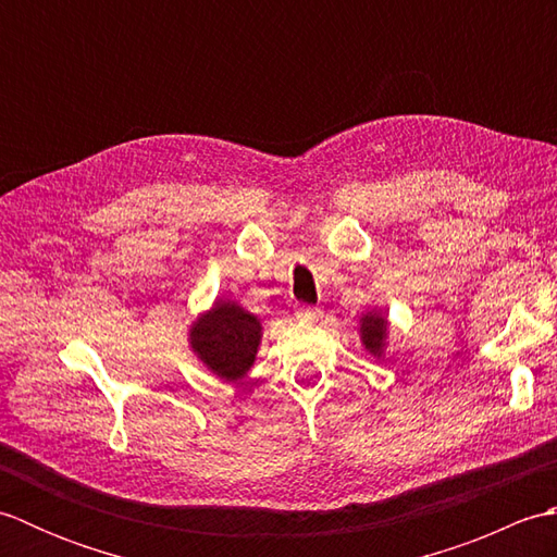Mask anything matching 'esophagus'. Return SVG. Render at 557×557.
<instances>
[{
  "label": "esophagus",
  "mask_w": 557,
  "mask_h": 557,
  "mask_svg": "<svg viewBox=\"0 0 557 557\" xmlns=\"http://www.w3.org/2000/svg\"><path fill=\"white\" fill-rule=\"evenodd\" d=\"M321 315H323V311L318 309V306L301 304L299 309H297V318H299V321H306V323H315Z\"/></svg>",
  "instance_id": "34e87169"
}]
</instances>
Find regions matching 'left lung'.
<instances>
[{"mask_svg": "<svg viewBox=\"0 0 557 557\" xmlns=\"http://www.w3.org/2000/svg\"><path fill=\"white\" fill-rule=\"evenodd\" d=\"M385 333H387L385 315L371 311V313H366L361 318V339H363L366 349H369L373 357H375V354L381 357L383 345H385Z\"/></svg>", "mask_w": 557, "mask_h": 557, "instance_id": "1", "label": "left lung"}]
</instances>
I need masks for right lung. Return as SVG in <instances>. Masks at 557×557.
<instances>
[{"label":"right lung","instance_id":"1","mask_svg":"<svg viewBox=\"0 0 557 557\" xmlns=\"http://www.w3.org/2000/svg\"><path fill=\"white\" fill-rule=\"evenodd\" d=\"M260 321L234 301H218L191 327V347L212 373L239 381L251 369L260 345Z\"/></svg>","mask_w":557,"mask_h":557}]
</instances>
